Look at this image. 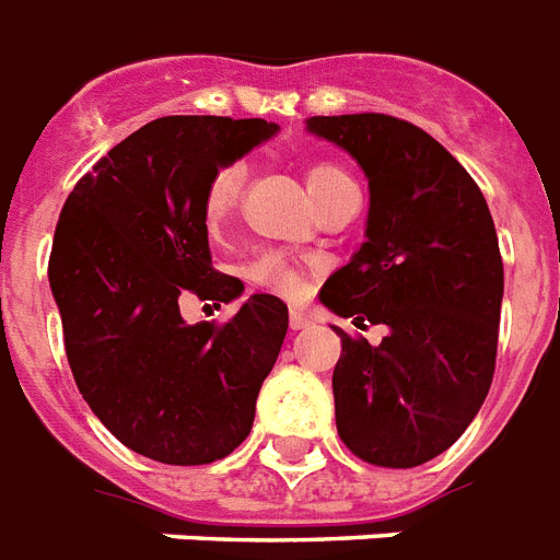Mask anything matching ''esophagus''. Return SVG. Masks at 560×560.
Returning <instances> with one entry per match:
<instances>
[{
  "instance_id": "obj_1",
  "label": "esophagus",
  "mask_w": 560,
  "mask_h": 560,
  "mask_svg": "<svg viewBox=\"0 0 560 560\" xmlns=\"http://www.w3.org/2000/svg\"><path fill=\"white\" fill-rule=\"evenodd\" d=\"M289 324H292V329H306V326L312 324V315L303 312V308H292V312H289Z\"/></svg>"
}]
</instances>
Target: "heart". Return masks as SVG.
Masks as SVG:
<instances>
[{
  "instance_id": "heart-1",
  "label": "heart",
  "mask_w": 560,
  "mask_h": 560,
  "mask_svg": "<svg viewBox=\"0 0 560 560\" xmlns=\"http://www.w3.org/2000/svg\"><path fill=\"white\" fill-rule=\"evenodd\" d=\"M245 176H248V167L243 159L222 161L213 167L202 194V217L210 231H217L231 219L240 205V196H243ZM341 185H352V176L332 161H315L306 167V187L315 205ZM245 277H248V283L283 294V298H298L303 292V268L280 252H266L254 257L245 266Z\"/></svg>"
}]
</instances>
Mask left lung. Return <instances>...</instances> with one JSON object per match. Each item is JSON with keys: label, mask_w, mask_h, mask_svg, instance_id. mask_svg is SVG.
Returning a JSON list of instances; mask_svg holds the SVG:
<instances>
[{"label": "left lung", "mask_w": 560, "mask_h": 560, "mask_svg": "<svg viewBox=\"0 0 560 560\" xmlns=\"http://www.w3.org/2000/svg\"><path fill=\"white\" fill-rule=\"evenodd\" d=\"M308 129L370 178L366 243L320 301L387 326L375 347L335 326L338 436L364 463L416 468L448 451L489 396L503 301L494 219L468 170L410 120L317 115Z\"/></svg>", "instance_id": "1"}]
</instances>
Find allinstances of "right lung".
Listing matches in <instances>:
<instances>
[{
    "mask_svg": "<svg viewBox=\"0 0 560 560\" xmlns=\"http://www.w3.org/2000/svg\"><path fill=\"white\" fill-rule=\"evenodd\" d=\"M262 118L167 115L80 178L54 231L48 280L78 390L115 440L167 465H208L252 433L289 308L252 294L228 320L178 303L231 301L210 266L202 194L217 164L275 136Z\"/></svg>",
    "mask_w": 560,
    "mask_h": 560,
    "instance_id": "right-lung-1",
    "label": "right lung"
}]
</instances>
